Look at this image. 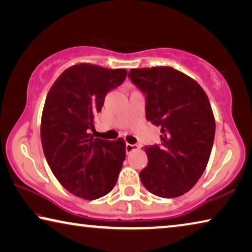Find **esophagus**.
Returning a JSON list of instances; mask_svg holds the SVG:
<instances>
[{
	"mask_svg": "<svg viewBox=\"0 0 252 252\" xmlns=\"http://www.w3.org/2000/svg\"><path fill=\"white\" fill-rule=\"evenodd\" d=\"M136 149H139V146H136V144H129V143L126 144V153H130L132 151H134V150H136Z\"/></svg>",
	"mask_w": 252,
	"mask_h": 252,
	"instance_id": "34e87169",
	"label": "esophagus"
}]
</instances>
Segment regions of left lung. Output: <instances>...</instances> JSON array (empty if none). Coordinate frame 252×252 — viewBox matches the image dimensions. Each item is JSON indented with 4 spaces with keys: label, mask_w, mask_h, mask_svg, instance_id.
I'll list each match as a JSON object with an SVG mask.
<instances>
[{
    "label": "left lung",
    "mask_w": 252,
    "mask_h": 252,
    "mask_svg": "<svg viewBox=\"0 0 252 252\" xmlns=\"http://www.w3.org/2000/svg\"><path fill=\"white\" fill-rule=\"evenodd\" d=\"M127 76L146 99V118L161 129V143L144 148V188L161 198L188 192L202 176L215 140L216 121L203 89L170 66L132 69Z\"/></svg>",
    "instance_id": "8db88e82"
}]
</instances>
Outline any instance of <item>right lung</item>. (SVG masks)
Segmentation results:
<instances>
[{"mask_svg": "<svg viewBox=\"0 0 252 252\" xmlns=\"http://www.w3.org/2000/svg\"><path fill=\"white\" fill-rule=\"evenodd\" d=\"M126 76L123 69L82 63L63 72L46 96L41 122L45 159L59 182L76 197L99 199L116 186L126 142L95 138L91 131L105 95Z\"/></svg>", "mask_w": 252, "mask_h": 252, "instance_id": "right-lung-1", "label": "right lung"}]
</instances>
